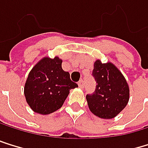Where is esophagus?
Segmentation results:
<instances>
[{
    "instance_id": "esophagus-1",
    "label": "esophagus",
    "mask_w": 148,
    "mask_h": 148,
    "mask_svg": "<svg viewBox=\"0 0 148 148\" xmlns=\"http://www.w3.org/2000/svg\"><path fill=\"white\" fill-rule=\"evenodd\" d=\"M78 85H79V87H80V88H82H82L84 87V81H83L82 79V80H80V81L78 82Z\"/></svg>"
}]
</instances>
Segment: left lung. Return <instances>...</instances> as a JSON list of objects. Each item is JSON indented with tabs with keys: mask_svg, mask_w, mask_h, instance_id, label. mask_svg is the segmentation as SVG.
Instances as JSON below:
<instances>
[{
	"mask_svg": "<svg viewBox=\"0 0 148 148\" xmlns=\"http://www.w3.org/2000/svg\"><path fill=\"white\" fill-rule=\"evenodd\" d=\"M92 76L96 89L92 94L86 95L90 110L103 119L115 117L129 101L130 90L125 78L114 65L103 64L100 60L94 63Z\"/></svg>",
	"mask_w": 148,
	"mask_h": 148,
	"instance_id": "1",
	"label": "left lung"
}]
</instances>
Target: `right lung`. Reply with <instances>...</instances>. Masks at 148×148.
<instances>
[{
	"label": "right lung",
	"instance_id": "right-lung-1",
	"mask_svg": "<svg viewBox=\"0 0 148 148\" xmlns=\"http://www.w3.org/2000/svg\"><path fill=\"white\" fill-rule=\"evenodd\" d=\"M62 60L44 58L34 66L25 84V97L38 114H51L63 106L71 89L78 87L62 69Z\"/></svg>",
	"mask_w": 148,
	"mask_h": 148
}]
</instances>
